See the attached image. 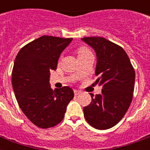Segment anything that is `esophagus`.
<instances>
[{
	"label": "esophagus",
	"instance_id": "34e87169",
	"mask_svg": "<svg viewBox=\"0 0 150 150\" xmlns=\"http://www.w3.org/2000/svg\"><path fill=\"white\" fill-rule=\"evenodd\" d=\"M74 93H75V96H78L81 93V92L79 91V90H74Z\"/></svg>",
	"mask_w": 150,
	"mask_h": 150
}]
</instances>
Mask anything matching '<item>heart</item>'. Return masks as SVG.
Listing matches in <instances>:
<instances>
[{
    "label": "heart",
    "instance_id": "heart-1",
    "mask_svg": "<svg viewBox=\"0 0 150 150\" xmlns=\"http://www.w3.org/2000/svg\"><path fill=\"white\" fill-rule=\"evenodd\" d=\"M91 51L88 49L87 47H81L78 48L77 49V54H78V57H83L85 55H86L88 54H90Z\"/></svg>",
    "mask_w": 150,
    "mask_h": 150
}]
</instances>
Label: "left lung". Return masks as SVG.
Instances as JSON below:
<instances>
[{"label": "left lung", "instance_id": "8db88e82", "mask_svg": "<svg viewBox=\"0 0 150 150\" xmlns=\"http://www.w3.org/2000/svg\"><path fill=\"white\" fill-rule=\"evenodd\" d=\"M85 43L96 54L95 84L102 86V93L94 96L83 108L86 121L93 128L106 130L121 121L133 97L135 73L128 54L120 46L100 36L84 37Z\"/></svg>", "mask_w": 150, "mask_h": 150}]
</instances>
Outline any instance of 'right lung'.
<instances>
[{
    "label": "right lung",
    "mask_w": 150,
    "mask_h": 150,
    "mask_svg": "<svg viewBox=\"0 0 150 150\" xmlns=\"http://www.w3.org/2000/svg\"><path fill=\"white\" fill-rule=\"evenodd\" d=\"M71 40L43 36L24 46L15 57L13 90L22 112L39 128H49L60 123L74 97L70 87L53 90L49 82L50 71L56 70L61 52Z\"/></svg>",
    "instance_id": "obj_1"
}]
</instances>
